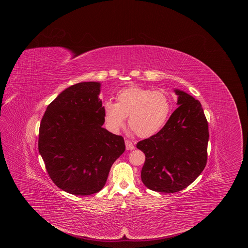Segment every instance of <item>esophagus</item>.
Here are the masks:
<instances>
[{"mask_svg": "<svg viewBox=\"0 0 248 248\" xmlns=\"http://www.w3.org/2000/svg\"><path fill=\"white\" fill-rule=\"evenodd\" d=\"M125 148H126V150L127 151H131V150H134V145H133V143L132 142L130 141V140H125Z\"/></svg>", "mask_w": 248, "mask_h": 248, "instance_id": "esophagus-1", "label": "esophagus"}]
</instances>
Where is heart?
<instances>
[{
	"label": "heart",
	"instance_id": "1",
	"mask_svg": "<svg viewBox=\"0 0 248 248\" xmlns=\"http://www.w3.org/2000/svg\"><path fill=\"white\" fill-rule=\"evenodd\" d=\"M172 109L168 94L137 85L123 88L116 94V103L107 100L102 111L107 129L118 133L126 117L131 129L140 138H151L165 126Z\"/></svg>",
	"mask_w": 248,
	"mask_h": 248
}]
</instances>
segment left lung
<instances>
[{
  "label": "left lung",
  "instance_id": "obj_1",
  "mask_svg": "<svg viewBox=\"0 0 248 248\" xmlns=\"http://www.w3.org/2000/svg\"><path fill=\"white\" fill-rule=\"evenodd\" d=\"M174 92L178 107L165 126L137 144L146 156L142 182L157 192L187 188L200 176L207 160L208 124L200 101L180 89Z\"/></svg>",
  "mask_w": 248,
  "mask_h": 248
}]
</instances>
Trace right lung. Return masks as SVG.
<instances>
[{"instance_id": "add662e5", "label": "right lung", "mask_w": 248, "mask_h": 248, "mask_svg": "<svg viewBox=\"0 0 248 248\" xmlns=\"http://www.w3.org/2000/svg\"><path fill=\"white\" fill-rule=\"evenodd\" d=\"M101 83L84 82L63 90L48 105L39 130V153L49 177L66 192L90 195L106 184L124 154V138L102 127Z\"/></svg>"}]
</instances>
